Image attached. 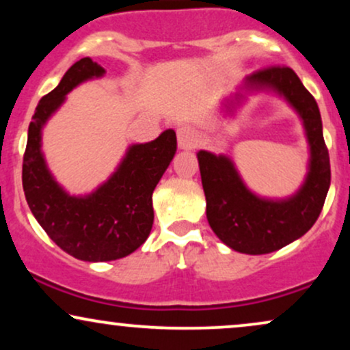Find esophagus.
Wrapping results in <instances>:
<instances>
[{"label":"esophagus","mask_w":350,"mask_h":350,"mask_svg":"<svg viewBox=\"0 0 350 350\" xmlns=\"http://www.w3.org/2000/svg\"><path fill=\"white\" fill-rule=\"evenodd\" d=\"M178 144L180 150H194L199 144V136L194 128L187 124L178 128Z\"/></svg>","instance_id":"34e87169"}]
</instances>
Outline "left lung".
Instances as JSON below:
<instances>
[{
    "label": "left lung",
    "instance_id": "8db88e82",
    "mask_svg": "<svg viewBox=\"0 0 350 350\" xmlns=\"http://www.w3.org/2000/svg\"><path fill=\"white\" fill-rule=\"evenodd\" d=\"M271 92L284 98L303 122L309 144L308 174L295 194L284 199L260 198L252 192L226 154L200 150L198 161L207 200V220L214 234L232 250L263 255L286 247L314 226L323 211L331 164L323 122L314 97L290 67H268L243 79L240 90L222 103L232 115L247 94Z\"/></svg>",
    "mask_w": 350,
    "mask_h": 350
}]
</instances>
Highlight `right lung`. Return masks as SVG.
Segmentation results:
<instances>
[{
  "instance_id": "right-lung-1",
  "label": "right lung",
  "mask_w": 350,
  "mask_h": 350,
  "mask_svg": "<svg viewBox=\"0 0 350 350\" xmlns=\"http://www.w3.org/2000/svg\"><path fill=\"white\" fill-rule=\"evenodd\" d=\"M103 75L90 57L66 72L36 107L23 159L24 196L36 220L57 247L83 262L123 258L146 242L154 219L152 191L178 150L174 130H166L150 143L131 144L113 174L90 194L70 196L60 186L44 159L42 128L70 90Z\"/></svg>"
}]
</instances>
